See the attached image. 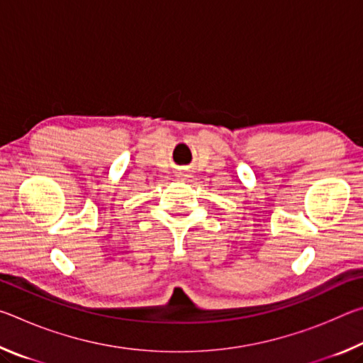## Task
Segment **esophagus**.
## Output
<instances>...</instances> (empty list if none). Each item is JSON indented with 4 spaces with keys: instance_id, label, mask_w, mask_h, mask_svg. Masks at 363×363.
Returning a JSON list of instances; mask_svg holds the SVG:
<instances>
[{
    "instance_id": "1",
    "label": "esophagus",
    "mask_w": 363,
    "mask_h": 363,
    "mask_svg": "<svg viewBox=\"0 0 363 363\" xmlns=\"http://www.w3.org/2000/svg\"><path fill=\"white\" fill-rule=\"evenodd\" d=\"M181 176H184V174H181Z\"/></svg>"
}]
</instances>
